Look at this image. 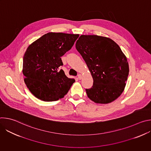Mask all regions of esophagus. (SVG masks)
Returning <instances> with one entry per match:
<instances>
[{"mask_svg": "<svg viewBox=\"0 0 151 151\" xmlns=\"http://www.w3.org/2000/svg\"><path fill=\"white\" fill-rule=\"evenodd\" d=\"M82 75H81V74H78V78L79 79H82Z\"/></svg>", "mask_w": 151, "mask_h": 151, "instance_id": "34e87169", "label": "esophagus"}]
</instances>
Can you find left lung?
<instances>
[{
    "label": "left lung",
    "instance_id": "left-lung-1",
    "mask_svg": "<svg viewBox=\"0 0 151 151\" xmlns=\"http://www.w3.org/2000/svg\"><path fill=\"white\" fill-rule=\"evenodd\" d=\"M76 48L89 69L93 85L86 89L87 96L96 103H109L123 92L129 73L127 57L119 45L109 37L81 35Z\"/></svg>",
    "mask_w": 151,
    "mask_h": 151
}]
</instances>
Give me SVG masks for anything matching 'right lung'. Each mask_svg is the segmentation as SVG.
I'll list each match as a JSON object with an SVG mask.
<instances>
[{
	"instance_id": "add662e5",
	"label": "right lung",
	"mask_w": 151,
	"mask_h": 151,
	"mask_svg": "<svg viewBox=\"0 0 151 151\" xmlns=\"http://www.w3.org/2000/svg\"><path fill=\"white\" fill-rule=\"evenodd\" d=\"M78 37L50 32L29 46L23 57V73L27 87L36 98L57 101L68 93L75 80L60 69L63 65L61 57L72 48Z\"/></svg>"
}]
</instances>
